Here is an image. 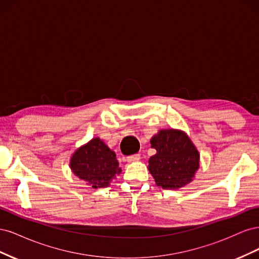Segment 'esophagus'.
<instances>
[{
    "label": "esophagus",
    "instance_id": "34e87169",
    "mask_svg": "<svg viewBox=\"0 0 259 259\" xmlns=\"http://www.w3.org/2000/svg\"><path fill=\"white\" fill-rule=\"evenodd\" d=\"M128 162H135V161H139L140 160V154L139 153H135V154H131L127 156L126 159Z\"/></svg>",
    "mask_w": 259,
    "mask_h": 259
}]
</instances>
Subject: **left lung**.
I'll use <instances>...</instances> for the list:
<instances>
[{
	"mask_svg": "<svg viewBox=\"0 0 259 259\" xmlns=\"http://www.w3.org/2000/svg\"><path fill=\"white\" fill-rule=\"evenodd\" d=\"M156 153L149 159V171L163 189H177L189 184L199 168L200 155L185 133L162 130L151 139Z\"/></svg>",
	"mask_w": 259,
	"mask_h": 259,
	"instance_id": "left-lung-1",
	"label": "left lung"
}]
</instances>
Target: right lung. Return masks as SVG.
<instances>
[{"label":"right lung","mask_w":259,"mask_h":259,"mask_svg":"<svg viewBox=\"0 0 259 259\" xmlns=\"http://www.w3.org/2000/svg\"><path fill=\"white\" fill-rule=\"evenodd\" d=\"M70 166L77 177L95 189L107 187L116 174L121 173L115 153L99 138H94L77 149Z\"/></svg>","instance_id":"right-lung-1"}]
</instances>
